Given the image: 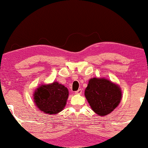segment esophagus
I'll list each match as a JSON object with an SVG mask.
<instances>
[{"label": "esophagus", "instance_id": "1", "mask_svg": "<svg viewBox=\"0 0 148 148\" xmlns=\"http://www.w3.org/2000/svg\"><path fill=\"white\" fill-rule=\"evenodd\" d=\"M82 91H83V90L81 89H79L78 91H75V94H81Z\"/></svg>", "mask_w": 148, "mask_h": 148}]
</instances>
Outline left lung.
Listing matches in <instances>:
<instances>
[{"label":"left lung","instance_id":"obj_1","mask_svg":"<svg viewBox=\"0 0 148 148\" xmlns=\"http://www.w3.org/2000/svg\"><path fill=\"white\" fill-rule=\"evenodd\" d=\"M85 95L91 109L100 116L111 113L118 106L121 98L119 86L105 78L89 80Z\"/></svg>","mask_w":148,"mask_h":148}]
</instances>
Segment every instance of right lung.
I'll return each mask as SVG.
<instances>
[{
  "label": "right lung",
  "mask_w": 148,
  "mask_h": 148,
  "mask_svg": "<svg viewBox=\"0 0 148 148\" xmlns=\"http://www.w3.org/2000/svg\"><path fill=\"white\" fill-rule=\"evenodd\" d=\"M69 91L66 87L54 82L50 85H41L35 90L34 102L40 111L47 114H57L66 104Z\"/></svg>",
  "instance_id": "right-lung-1"
}]
</instances>
